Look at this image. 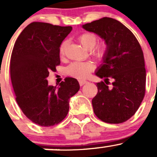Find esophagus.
<instances>
[{
  "label": "esophagus",
  "mask_w": 157,
  "mask_h": 157,
  "mask_svg": "<svg viewBox=\"0 0 157 157\" xmlns=\"http://www.w3.org/2000/svg\"><path fill=\"white\" fill-rule=\"evenodd\" d=\"M87 83V81H86V80H80L79 81V83H80V86H83L84 85V84H86V83Z\"/></svg>",
  "instance_id": "esophagus-1"
}]
</instances>
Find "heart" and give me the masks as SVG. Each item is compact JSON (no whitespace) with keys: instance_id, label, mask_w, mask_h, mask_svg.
Instances as JSON below:
<instances>
[{"instance_id":"b5f03b06","label":"heart","mask_w":157,"mask_h":157,"mask_svg":"<svg viewBox=\"0 0 157 157\" xmlns=\"http://www.w3.org/2000/svg\"><path fill=\"white\" fill-rule=\"evenodd\" d=\"M79 41L80 44L83 45L85 49H91V52L96 58L102 59L106 53V46L105 44H101L95 47L98 38L96 35L91 32H85L83 34L79 36ZM68 45L67 41H63L59 47V53L61 56L64 55L65 49ZM94 69V66L91 63H80L75 62L70 64L67 68V72L70 75L73 77H77V78H84L87 77L90 72Z\"/></svg>"}]
</instances>
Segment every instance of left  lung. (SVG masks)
Wrapping results in <instances>:
<instances>
[{"mask_svg":"<svg viewBox=\"0 0 157 157\" xmlns=\"http://www.w3.org/2000/svg\"><path fill=\"white\" fill-rule=\"evenodd\" d=\"M82 28L105 41L106 53L95 70L104 78L97 83L98 94L92 99L94 112L101 121L118 124L127 121L138 110L146 90V69L142 48L132 32L120 21L102 17ZM113 79L108 86V77Z\"/></svg>","mask_w":157,"mask_h":157,"instance_id":"obj_1","label":"left lung"}]
</instances>
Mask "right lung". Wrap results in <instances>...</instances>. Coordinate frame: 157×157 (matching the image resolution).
<instances>
[{"label": "right lung", "mask_w": 157, "mask_h": 157, "mask_svg": "<svg viewBox=\"0 0 157 157\" xmlns=\"http://www.w3.org/2000/svg\"><path fill=\"white\" fill-rule=\"evenodd\" d=\"M71 31V26L32 22L19 35L13 48L10 70L16 101L25 116L41 126L63 121L70 98L80 89L73 77L55 87L46 80L50 70L60 64L59 47Z\"/></svg>", "instance_id": "right-lung-1"}]
</instances>
